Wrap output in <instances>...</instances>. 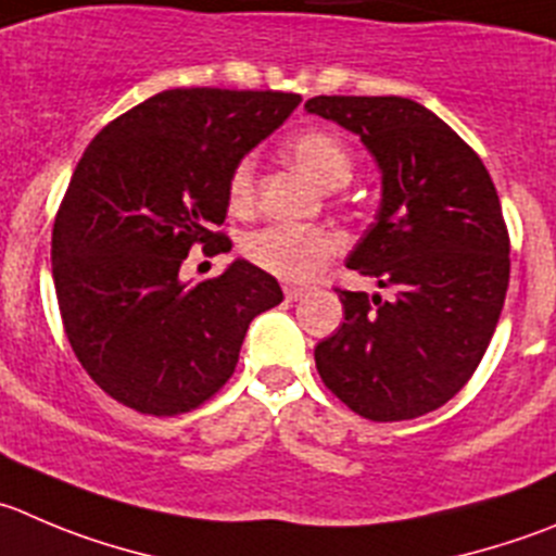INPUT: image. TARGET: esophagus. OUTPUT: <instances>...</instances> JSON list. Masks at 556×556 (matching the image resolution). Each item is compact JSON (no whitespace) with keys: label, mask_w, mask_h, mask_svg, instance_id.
<instances>
[{"label":"esophagus","mask_w":556,"mask_h":556,"mask_svg":"<svg viewBox=\"0 0 556 556\" xmlns=\"http://www.w3.org/2000/svg\"><path fill=\"white\" fill-rule=\"evenodd\" d=\"M305 292H308V289H303V287H283V294H287L289 303H294V300L305 298Z\"/></svg>","instance_id":"obj_1"}]
</instances>
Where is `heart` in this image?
Instances as JSON below:
<instances>
[{
	"label": "heart",
	"instance_id": "1",
	"mask_svg": "<svg viewBox=\"0 0 556 556\" xmlns=\"http://www.w3.org/2000/svg\"><path fill=\"white\" fill-rule=\"evenodd\" d=\"M287 155L311 182L319 188H341L352 179L354 157L346 141L325 128L305 130L287 144ZM229 199L235 207L253 202V161L242 157L229 179ZM338 240L319 226H267L245 240V256L264 273L289 283L311 281L336 253Z\"/></svg>",
	"mask_w": 556,
	"mask_h": 556
}]
</instances>
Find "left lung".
I'll return each instance as SVG.
<instances>
[{"mask_svg": "<svg viewBox=\"0 0 556 556\" xmlns=\"http://www.w3.org/2000/svg\"><path fill=\"white\" fill-rule=\"evenodd\" d=\"M305 111L361 136L377 161V220L346 267L395 292L338 289L343 325L316 343V371L368 420L440 409L483 361L505 305L510 242L494 182L456 130L409 98L319 94Z\"/></svg>", "mask_w": 556, "mask_h": 556, "instance_id": "obj_1", "label": "left lung"}]
</instances>
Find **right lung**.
<instances>
[{
  "mask_svg": "<svg viewBox=\"0 0 556 556\" xmlns=\"http://www.w3.org/2000/svg\"><path fill=\"white\" fill-rule=\"evenodd\" d=\"M300 94L166 89L84 150L54 220L51 269L67 341L100 390L141 415L190 412L235 374L248 325L283 300L273 275L235 258L179 278L185 256L231 251L237 163L281 128Z\"/></svg>",
  "mask_w": 556,
  "mask_h": 556,
  "instance_id": "right-lung-1",
  "label": "right lung"
}]
</instances>
